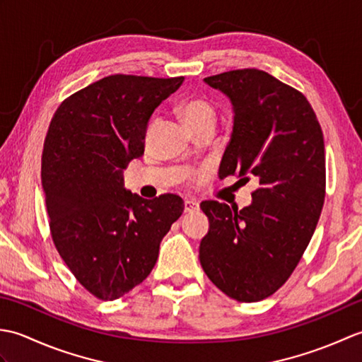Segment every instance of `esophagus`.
Masks as SVG:
<instances>
[{"label": "esophagus", "instance_id": "1", "mask_svg": "<svg viewBox=\"0 0 362 362\" xmlns=\"http://www.w3.org/2000/svg\"><path fill=\"white\" fill-rule=\"evenodd\" d=\"M199 210V202L194 199H187L185 201V213H193Z\"/></svg>", "mask_w": 362, "mask_h": 362}]
</instances>
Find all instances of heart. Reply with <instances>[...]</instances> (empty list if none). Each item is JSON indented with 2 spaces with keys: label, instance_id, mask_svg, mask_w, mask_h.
Returning a JSON list of instances; mask_svg holds the SVG:
<instances>
[{
  "label": "heart",
  "instance_id": "b5f03b06",
  "mask_svg": "<svg viewBox=\"0 0 362 362\" xmlns=\"http://www.w3.org/2000/svg\"><path fill=\"white\" fill-rule=\"evenodd\" d=\"M180 115L191 130L199 127H214L218 122L216 105L204 96H194L183 101L180 105ZM197 175L201 177L202 173Z\"/></svg>",
  "mask_w": 362,
  "mask_h": 362
}]
</instances>
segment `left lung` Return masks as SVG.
Wrapping results in <instances>:
<instances>
[{"label":"left lung","instance_id":"obj_1","mask_svg":"<svg viewBox=\"0 0 362 362\" xmlns=\"http://www.w3.org/2000/svg\"><path fill=\"white\" fill-rule=\"evenodd\" d=\"M233 105V132L219 177L255 179L252 204L205 201L210 230L199 259L206 276L238 302L281 288L308 247L325 201L324 134L298 90L257 68L204 79Z\"/></svg>","mask_w":362,"mask_h":362}]
</instances>
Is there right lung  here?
<instances>
[{
  "label": "right lung",
  "instance_id": "obj_1",
  "mask_svg": "<svg viewBox=\"0 0 362 362\" xmlns=\"http://www.w3.org/2000/svg\"><path fill=\"white\" fill-rule=\"evenodd\" d=\"M183 79L107 76L66 98L51 119L42 156L51 236L78 281L101 300L122 297L151 274L182 216V197L132 194L122 171L143 156L151 115Z\"/></svg>",
  "mask_w": 362,
  "mask_h": 362
}]
</instances>
